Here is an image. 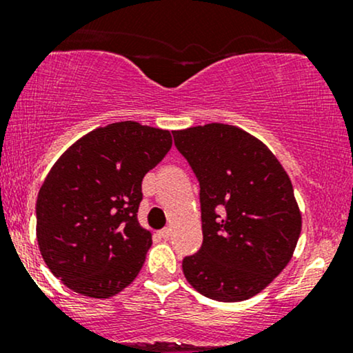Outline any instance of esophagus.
I'll use <instances>...</instances> for the list:
<instances>
[{"label":"esophagus","instance_id":"1","mask_svg":"<svg viewBox=\"0 0 353 353\" xmlns=\"http://www.w3.org/2000/svg\"><path fill=\"white\" fill-rule=\"evenodd\" d=\"M157 236H159L161 239H164V241H168L169 237H171V229H163V230H159V232H157Z\"/></svg>","mask_w":353,"mask_h":353}]
</instances>
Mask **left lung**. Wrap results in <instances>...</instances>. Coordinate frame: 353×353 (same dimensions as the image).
<instances>
[{
  "mask_svg": "<svg viewBox=\"0 0 353 353\" xmlns=\"http://www.w3.org/2000/svg\"><path fill=\"white\" fill-rule=\"evenodd\" d=\"M174 144L199 181L202 245L182 259L197 292L219 302L254 297L292 257L302 217L277 157L229 124L174 131Z\"/></svg>",
  "mask_w": 353,
  "mask_h": 353,
  "instance_id": "left-lung-1",
  "label": "left lung"
}]
</instances>
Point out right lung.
I'll list each match as a JSON object with an SVG mask.
<instances>
[{
	"label": "right lung",
	"instance_id": "1",
	"mask_svg": "<svg viewBox=\"0 0 353 353\" xmlns=\"http://www.w3.org/2000/svg\"><path fill=\"white\" fill-rule=\"evenodd\" d=\"M171 145L169 131L123 121L81 137L52 165L36 201V237L64 285L108 299L134 281L152 244L137 221L143 179Z\"/></svg>",
	"mask_w": 353,
	"mask_h": 353
}]
</instances>
